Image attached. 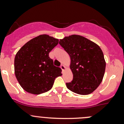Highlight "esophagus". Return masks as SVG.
Wrapping results in <instances>:
<instances>
[{"mask_svg": "<svg viewBox=\"0 0 124 124\" xmlns=\"http://www.w3.org/2000/svg\"><path fill=\"white\" fill-rule=\"evenodd\" d=\"M61 69H62V71H65L66 69H67V68H66V67H65V66L63 65H62L61 66Z\"/></svg>", "mask_w": 124, "mask_h": 124, "instance_id": "obj_1", "label": "esophagus"}]
</instances>
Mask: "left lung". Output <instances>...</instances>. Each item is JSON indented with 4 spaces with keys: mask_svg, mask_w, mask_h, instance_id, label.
Returning a JSON list of instances; mask_svg holds the SVG:
<instances>
[{
    "mask_svg": "<svg viewBox=\"0 0 124 124\" xmlns=\"http://www.w3.org/2000/svg\"><path fill=\"white\" fill-rule=\"evenodd\" d=\"M59 44L70 55L73 74L67 88L80 95L92 93L101 83L106 63L98 45L85 37L72 35L60 39Z\"/></svg>",
    "mask_w": 124,
    "mask_h": 124,
    "instance_id": "8db88e82",
    "label": "left lung"
}]
</instances>
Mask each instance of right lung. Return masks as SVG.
I'll list each match as a JSON object with an SVG mask.
<instances>
[{
  "mask_svg": "<svg viewBox=\"0 0 124 124\" xmlns=\"http://www.w3.org/2000/svg\"><path fill=\"white\" fill-rule=\"evenodd\" d=\"M58 42V39L41 35L26 42L16 54L15 75L26 92L35 95L47 92L55 78L62 76L61 68L55 67L49 57Z\"/></svg>",
  "mask_w": 124,
  "mask_h": 124,
  "instance_id": "1",
  "label": "right lung"
}]
</instances>
